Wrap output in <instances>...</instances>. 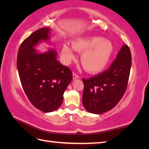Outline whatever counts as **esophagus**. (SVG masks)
Segmentation results:
<instances>
[{"instance_id":"1","label":"esophagus","mask_w":149,"mask_h":149,"mask_svg":"<svg viewBox=\"0 0 149 149\" xmlns=\"http://www.w3.org/2000/svg\"><path fill=\"white\" fill-rule=\"evenodd\" d=\"M79 75H77L76 74H75V73H74V74H73V79H74V80L77 79H78V78H79Z\"/></svg>"}]
</instances>
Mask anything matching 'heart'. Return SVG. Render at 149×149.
<instances>
[{
  "label": "heart",
  "mask_w": 149,
  "mask_h": 149,
  "mask_svg": "<svg viewBox=\"0 0 149 149\" xmlns=\"http://www.w3.org/2000/svg\"><path fill=\"white\" fill-rule=\"evenodd\" d=\"M72 46L64 44L62 54L66 64L74 58V49L81 52V63L84 68L90 74H99L108 66L114 51V47L110 40L101 37H82L72 42Z\"/></svg>",
  "instance_id": "1"
}]
</instances>
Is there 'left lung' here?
<instances>
[{
	"mask_svg": "<svg viewBox=\"0 0 149 149\" xmlns=\"http://www.w3.org/2000/svg\"><path fill=\"white\" fill-rule=\"evenodd\" d=\"M132 66V55L123 45L107 70L89 79H83L82 102L87 111L100 114L112 109L125 92Z\"/></svg>",
	"mask_w": 149,
	"mask_h": 149,
	"instance_id": "8db88e82",
	"label": "left lung"
}]
</instances>
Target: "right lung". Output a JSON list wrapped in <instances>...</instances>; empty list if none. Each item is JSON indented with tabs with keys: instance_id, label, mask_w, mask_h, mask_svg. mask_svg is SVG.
<instances>
[{
	"instance_id": "right-lung-1",
	"label": "right lung",
	"mask_w": 149,
	"mask_h": 149,
	"mask_svg": "<svg viewBox=\"0 0 149 149\" xmlns=\"http://www.w3.org/2000/svg\"><path fill=\"white\" fill-rule=\"evenodd\" d=\"M50 34L49 27L33 33L19 47L17 58L20 81L27 97L44 112H53L61 106L64 93L73 79L70 70L57 60L56 50L36 49L41 42L50 41Z\"/></svg>"
}]
</instances>
